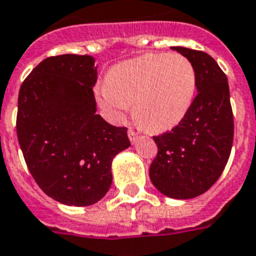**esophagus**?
<instances>
[{"label":"esophagus","mask_w":256,"mask_h":256,"mask_svg":"<svg viewBox=\"0 0 256 256\" xmlns=\"http://www.w3.org/2000/svg\"><path fill=\"white\" fill-rule=\"evenodd\" d=\"M128 138H130V140H132V143H134L135 140H136V138H138V134H136L135 130H132V128H128Z\"/></svg>","instance_id":"esophagus-1"}]
</instances>
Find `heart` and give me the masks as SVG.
<instances>
[{
	"label": "heart",
	"instance_id": "b5f03b06",
	"mask_svg": "<svg viewBox=\"0 0 256 256\" xmlns=\"http://www.w3.org/2000/svg\"><path fill=\"white\" fill-rule=\"evenodd\" d=\"M197 92L192 62L178 54H146L114 66L100 89V102L116 120L132 105L135 120L151 132L175 128Z\"/></svg>",
	"mask_w": 256,
	"mask_h": 256
}]
</instances>
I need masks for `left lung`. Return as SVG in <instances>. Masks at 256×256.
<instances>
[{
	"label": "left lung",
	"mask_w": 256,
	"mask_h": 256,
	"mask_svg": "<svg viewBox=\"0 0 256 256\" xmlns=\"http://www.w3.org/2000/svg\"><path fill=\"white\" fill-rule=\"evenodd\" d=\"M188 58L197 74V94L182 121L171 132L154 136L158 155L150 178L172 198H193L221 176L232 152L234 120L228 78L204 51L172 47Z\"/></svg>",
	"instance_id": "1"
}]
</instances>
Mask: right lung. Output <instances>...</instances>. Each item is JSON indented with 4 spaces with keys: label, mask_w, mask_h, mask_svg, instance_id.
Masks as SVG:
<instances>
[{
    "label": "right lung",
    "mask_w": 256,
    "mask_h": 256,
    "mask_svg": "<svg viewBox=\"0 0 256 256\" xmlns=\"http://www.w3.org/2000/svg\"><path fill=\"white\" fill-rule=\"evenodd\" d=\"M96 60L50 56L20 85L16 136L43 192L66 205L88 206L112 186V160L130 146L128 128L96 114Z\"/></svg>",
    "instance_id": "right-lung-1"
}]
</instances>
